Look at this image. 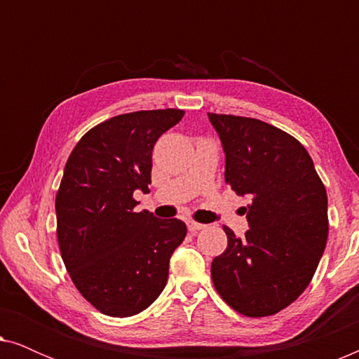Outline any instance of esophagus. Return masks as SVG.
<instances>
[{
	"mask_svg": "<svg viewBox=\"0 0 359 359\" xmlns=\"http://www.w3.org/2000/svg\"><path fill=\"white\" fill-rule=\"evenodd\" d=\"M203 229H205V225H204V224L194 222V220H188V230H189L191 233L199 232V230H203Z\"/></svg>",
	"mask_w": 359,
	"mask_h": 359,
	"instance_id": "1",
	"label": "esophagus"
}]
</instances>
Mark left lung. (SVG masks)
Listing matches in <instances>:
<instances>
[{"label":"left lung","instance_id":"left-lung-1","mask_svg":"<svg viewBox=\"0 0 359 359\" xmlns=\"http://www.w3.org/2000/svg\"><path fill=\"white\" fill-rule=\"evenodd\" d=\"M225 183L250 199V230L210 264L215 291L247 317L274 316L306 291L328 237L327 191L304 145L253 117L214 114Z\"/></svg>","mask_w":359,"mask_h":359}]
</instances>
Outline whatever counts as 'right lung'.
I'll return each instance as SVG.
<instances>
[{
  "label": "right lung",
  "mask_w": 359,
  "mask_h": 359,
  "mask_svg": "<svg viewBox=\"0 0 359 359\" xmlns=\"http://www.w3.org/2000/svg\"><path fill=\"white\" fill-rule=\"evenodd\" d=\"M183 116L170 107L111 117L88 130L67 160L55 198L58 247L75 287L104 316L145 311L186 237L183 220L134 210L135 191L149 193L156 140Z\"/></svg>",
  "instance_id": "right-lung-1"
}]
</instances>
